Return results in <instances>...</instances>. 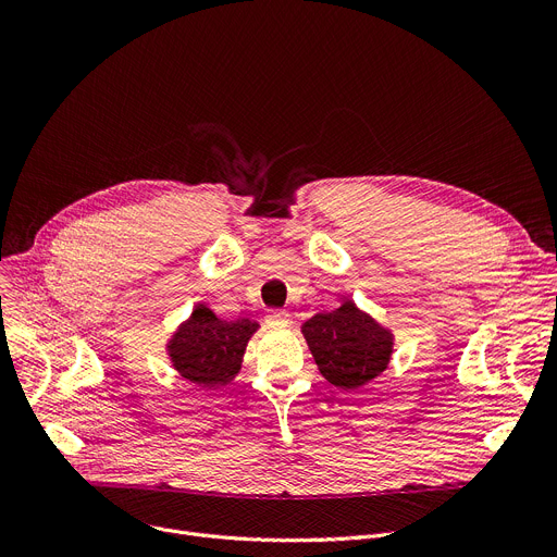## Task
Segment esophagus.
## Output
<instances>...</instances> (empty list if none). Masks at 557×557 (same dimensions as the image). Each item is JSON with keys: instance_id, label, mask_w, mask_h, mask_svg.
Returning a JSON list of instances; mask_svg holds the SVG:
<instances>
[{"instance_id": "obj_1", "label": "esophagus", "mask_w": 557, "mask_h": 557, "mask_svg": "<svg viewBox=\"0 0 557 557\" xmlns=\"http://www.w3.org/2000/svg\"><path fill=\"white\" fill-rule=\"evenodd\" d=\"M267 323L271 325V327H288V323H290V315L286 313V311H271L269 315H267Z\"/></svg>"}]
</instances>
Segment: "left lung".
Segmentation results:
<instances>
[{
  "instance_id": "obj_1",
  "label": "left lung",
  "mask_w": 557,
  "mask_h": 557,
  "mask_svg": "<svg viewBox=\"0 0 557 557\" xmlns=\"http://www.w3.org/2000/svg\"><path fill=\"white\" fill-rule=\"evenodd\" d=\"M300 332L320 374L341 391H359L391 366L395 334L349 298L305 320Z\"/></svg>"
}]
</instances>
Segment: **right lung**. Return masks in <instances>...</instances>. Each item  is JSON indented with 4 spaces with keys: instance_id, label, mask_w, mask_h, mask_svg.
Wrapping results in <instances>:
<instances>
[{
    "instance_id": "right-lung-1",
    "label": "right lung",
    "mask_w": 557,
    "mask_h": 557,
    "mask_svg": "<svg viewBox=\"0 0 557 557\" xmlns=\"http://www.w3.org/2000/svg\"><path fill=\"white\" fill-rule=\"evenodd\" d=\"M257 330L259 323L250 318L225 320L198 302L166 341V357L185 382L214 391L239 374L248 341Z\"/></svg>"
}]
</instances>
